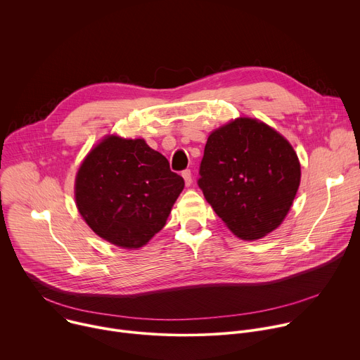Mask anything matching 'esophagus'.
Wrapping results in <instances>:
<instances>
[{
	"instance_id": "1",
	"label": "esophagus",
	"mask_w": 360,
	"mask_h": 360,
	"mask_svg": "<svg viewBox=\"0 0 360 360\" xmlns=\"http://www.w3.org/2000/svg\"><path fill=\"white\" fill-rule=\"evenodd\" d=\"M182 176H184V179H185V185H186V186H191V185H192V174H191V169H185V171L182 172Z\"/></svg>"
}]
</instances>
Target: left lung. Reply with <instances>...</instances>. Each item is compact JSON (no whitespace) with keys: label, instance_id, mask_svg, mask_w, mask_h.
Here are the masks:
<instances>
[{"label":"left lung","instance_id":"left-lung-1","mask_svg":"<svg viewBox=\"0 0 360 360\" xmlns=\"http://www.w3.org/2000/svg\"><path fill=\"white\" fill-rule=\"evenodd\" d=\"M199 174L205 199L243 240L279 228L300 185V162L290 142L250 117L235 118L210 134Z\"/></svg>","mask_w":360,"mask_h":360}]
</instances>
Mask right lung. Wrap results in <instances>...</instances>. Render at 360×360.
<instances>
[{
    "instance_id": "1",
    "label": "right lung",
    "mask_w": 360,
    "mask_h": 360,
    "mask_svg": "<svg viewBox=\"0 0 360 360\" xmlns=\"http://www.w3.org/2000/svg\"><path fill=\"white\" fill-rule=\"evenodd\" d=\"M184 186V178L143 138L110 134L82 160L74 195L79 215L99 238L139 249L165 226Z\"/></svg>"
}]
</instances>
